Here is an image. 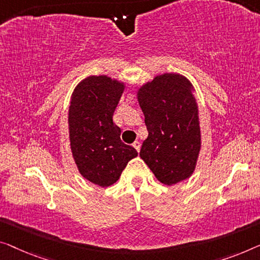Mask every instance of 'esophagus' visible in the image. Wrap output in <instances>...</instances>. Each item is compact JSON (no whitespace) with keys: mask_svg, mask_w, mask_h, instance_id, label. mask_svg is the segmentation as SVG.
<instances>
[{"mask_svg":"<svg viewBox=\"0 0 260 260\" xmlns=\"http://www.w3.org/2000/svg\"><path fill=\"white\" fill-rule=\"evenodd\" d=\"M133 147H134L135 149L138 150V152H140V147H141V143L139 142V141H134V142H133Z\"/></svg>","mask_w":260,"mask_h":260,"instance_id":"esophagus-1","label":"esophagus"}]
</instances>
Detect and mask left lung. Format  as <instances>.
Segmentation results:
<instances>
[{"instance_id": "left-lung-1", "label": "left lung", "mask_w": 260, "mask_h": 260, "mask_svg": "<svg viewBox=\"0 0 260 260\" xmlns=\"http://www.w3.org/2000/svg\"><path fill=\"white\" fill-rule=\"evenodd\" d=\"M195 87L180 73H162L139 87L137 98L148 137L140 156L166 185L189 179L201 150L200 110Z\"/></svg>"}]
</instances>
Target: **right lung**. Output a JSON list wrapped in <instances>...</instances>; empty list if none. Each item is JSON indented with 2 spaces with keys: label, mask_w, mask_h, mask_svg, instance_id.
Returning a JSON list of instances; mask_svg holds the SVG:
<instances>
[{
  "label": "right lung",
  "mask_w": 260,
  "mask_h": 260,
  "mask_svg": "<svg viewBox=\"0 0 260 260\" xmlns=\"http://www.w3.org/2000/svg\"><path fill=\"white\" fill-rule=\"evenodd\" d=\"M125 83L111 77L90 76L79 81L70 99L68 123L70 147L80 175L102 188L119 180L132 158L133 147L120 139L121 129L113 113Z\"/></svg>",
  "instance_id": "right-lung-1"
}]
</instances>
